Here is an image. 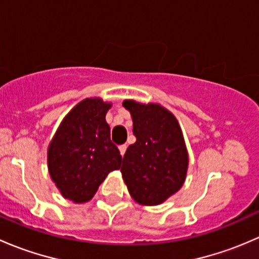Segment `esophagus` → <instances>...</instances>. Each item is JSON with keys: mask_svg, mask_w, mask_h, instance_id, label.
Listing matches in <instances>:
<instances>
[{"mask_svg": "<svg viewBox=\"0 0 259 259\" xmlns=\"http://www.w3.org/2000/svg\"><path fill=\"white\" fill-rule=\"evenodd\" d=\"M119 151H120V154H121V156H124L125 151H126V145H120L119 146Z\"/></svg>", "mask_w": 259, "mask_h": 259, "instance_id": "34e87169", "label": "esophagus"}]
</instances>
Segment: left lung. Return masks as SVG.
Instances as JSON below:
<instances>
[{
  "mask_svg": "<svg viewBox=\"0 0 259 259\" xmlns=\"http://www.w3.org/2000/svg\"><path fill=\"white\" fill-rule=\"evenodd\" d=\"M137 142L122 158V179L140 205H158L176 194L187 178L189 155L180 125L160 104L124 100Z\"/></svg>",
  "mask_w": 259,
  "mask_h": 259,
  "instance_id": "8db88e82",
  "label": "left lung"
}]
</instances>
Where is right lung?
<instances>
[{
  "mask_svg": "<svg viewBox=\"0 0 259 259\" xmlns=\"http://www.w3.org/2000/svg\"><path fill=\"white\" fill-rule=\"evenodd\" d=\"M110 108L100 98L83 99L62 119L49 144L51 180L76 204L89 202L108 174L120 168L121 155L105 120Z\"/></svg>",
  "mask_w": 259,
  "mask_h": 259,
  "instance_id": "1",
  "label": "right lung"
}]
</instances>
